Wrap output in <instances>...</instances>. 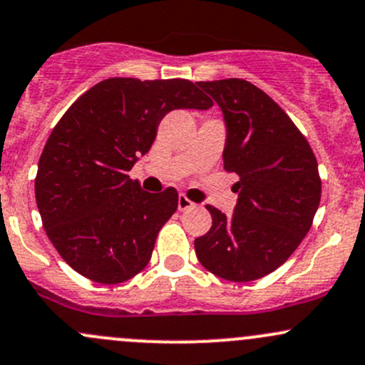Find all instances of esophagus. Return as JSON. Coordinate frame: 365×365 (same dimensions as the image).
<instances>
[{"label":"esophagus","instance_id":"1","mask_svg":"<svg viewBox=\"0 0 365 365\" xmlns=\"http://www.w3.org/2000/svg\"><path fill=\"white\" fill-rule=\"evenodd\" d=\"M192 206H194V202L190 201V199L187 197L185 194H180L178 195V210H180V212H183V210L192 208Z\"/></svg>","mask_w":365,"mask_h":365}]
</instances>
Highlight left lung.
Returning a JSON list of instances; mask_svg holds the SVG:
<instances>
[{
  "mask_svg": "<svg viewBox=\"0 0 365 365\" xmlns=\"http://www.w3.org/2000/svg\"><path fill=\"white\" fill-rule=\"evenodd\" d=\"M225 122V171L237 202L227 217L212 205V229L194 241L199 262L218 278L252 282L278 269L299 247L320 205L314 153L289 115L241 78L197 82Z\"/></svg>",
  "mask_w": 365,
  "mask_h": 365,
  "instance_id": "obj_1",
  "label": "left lung"
}]
</instances>
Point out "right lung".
I'll use <instances>...</instances> for the list:
<instances>
[{
	"label": "right lung",
	"instance_id": "1",
	"mask_svg": "<svg viewBox=\"0 0 365 365\" xmlns=\"http://www.w3.org/2000/svg\"><path fill=\"white\" fill-rule=\"evenodd\" d=\"M212 106L190 80L108 78L68 108L41 152L34 194L48 240L76 273L117 285L147 266L178 192H145L128 173L164 115Z\"/></svg>",
	"mask_w": 365,
	"mask_h": 365
}]
</instances>
